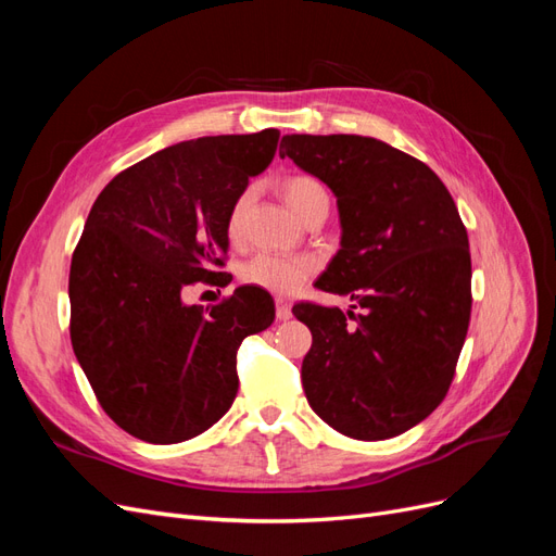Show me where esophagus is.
I'll return each instance as SVG.
<instances>
[{
    "label": "esophagus",
    "mask_w": 556,
    "mask_h": 556,
    "mask_svg": "<svg viewBox=\"0 0 556 556\" xmlns=\"http://www.w3.org/2000/svg\"><path fill=\"white\" fill-rule=\"evenodd\" d=\"M276 317L282 319V323H285V319L292 317V306H290L288 299H282V296L276 299Z\"/></svg>",
    "instance_id": "obj_1"
}]
</instances>
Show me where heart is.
<instances>
[{
    "label": "heart",
    "instance_id": "b5f03b06",
    "mask_svg": "<svg viewBox=\"0 0 556 556\" xmlns=\"http://www.w3.org/2000/svg\"><path fill=\"white\" fill-rule=\"evenodd\" d=\"M280 190L285 201H288V206L299 217H304L311 208L319 204L329 206V192L325 188V182L311 174L285 176L280 182ZM248 199H250V192L239 194V199L233 201V206L229 211L227 233L231 241L239 239L241 217L248 206ZM313 271H315V262L311 257H288V255H274V252H260V255H255L250 262L243 264L241 278L245 285H252V288L276 292V294H290Z\"/></svg>",
    "mask_w": 556,
    "mask_h": 556
}]
</instances>
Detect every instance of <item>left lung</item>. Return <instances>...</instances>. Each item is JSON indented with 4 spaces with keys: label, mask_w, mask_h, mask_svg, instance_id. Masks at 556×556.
Listing matches in <instances>:
<instances>
[{
    "label": "left lung",
    "mask_w": 556,
    "mask_h": 556,
    "mask_svg": "<svg viewBox=\"0 0 556 556\" xmlns=\"http://www.w3.org/2000/svg\"><path fill=\"white\" fill-rule=\"evenodd\" d=\"M280 157L327 182L339 204L341 250L315 288L362 308H292L313 333L306 399L350 439H392L441 406L457 371L473 304L466 227L443 180L378 139L288 134Z\"/></svg>",
    "instance_id": "1"
}]
</instances>
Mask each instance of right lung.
<instances>
[{"mask_svg":"<svg viewBox=\"0 0 556 556\" xmlns=\"http://www.w3.org/2000/svg\"><path fill=\"white\" fill-rule=\"evenodd\" d=\"M278 139L262 129L176 143L117 174L92 204L72 257L70 333L99 406L134 439L169 445L213 427L239 392V345L274 323L260 288L208 308L182 294L227 285L229 211Z\"/></svg>","mask_w":556,"mask_h":556,"instance_id":"1","label":"right lung"}]
</instances>
